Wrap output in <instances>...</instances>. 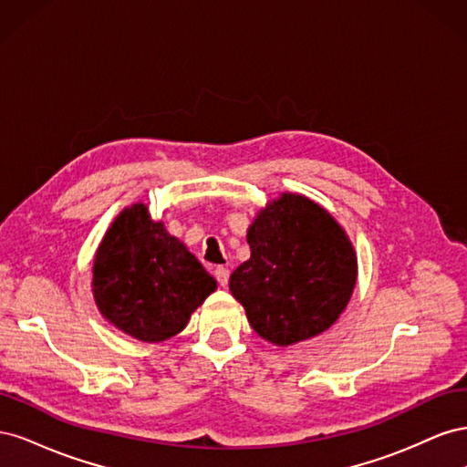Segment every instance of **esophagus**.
I'll use <instances>...</instances> for the list:
<instances>
[{
    "label": "esophagus",
    "instance_id": "34e87169",
    "mask_svg": "<svg viewBox=\"0 0 467 467\" xmlns=\"http://www.w3.org/2000/svg\"><path fill=\"white\" fill-rule=\"evenodd\" d=\"M214 276H216V280H218V285L220 286H228V282H230V271L225 266H218L216 271H214Z\"/></svg>",
    "mask_w": 467,
    "mask_h": 467
}]
</instances>
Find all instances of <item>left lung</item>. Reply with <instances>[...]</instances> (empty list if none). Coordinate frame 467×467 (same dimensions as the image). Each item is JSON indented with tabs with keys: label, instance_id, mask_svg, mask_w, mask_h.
Returning <instances> with one entry per match:
<instances>
[{
	"label": "left lung",
	"instance_id": "8db88e82",
	"mask_svg": "<svg viewBox=\"0 0 467 467\" xmlns=\"http://www.w3.org/2000/svg\"><path fill=\"white\" fill-rule=\"evenodd\" d=\"M251 257L230 276L234 298L268 343L288 347L343 314L357 285V253L327 210L285 192L249 225Z\"/></svg>",
	"mask_w": 467,
	"mask_h": 467
}]
</instances>
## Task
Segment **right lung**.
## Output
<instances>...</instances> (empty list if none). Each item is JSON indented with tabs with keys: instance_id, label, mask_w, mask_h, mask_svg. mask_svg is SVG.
<instances>
[{
	"instance_id": "obj_1",
	"label": "right lung",
	"mask_w": 467,
	"mask_h": 467,
	"mask_svg": "<svg viewBox=\"0 0 467 467\" xmlns=\"http://www.w3.org/2000/svg\"><path fill=\"white\" fill-rule=\"evenodd\" d=\"M93 298L101 316L144 343L185 329L191 314L216 290V280L146 204L124 208L93 261Z\"/></svg>"
}]
</instances>
